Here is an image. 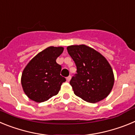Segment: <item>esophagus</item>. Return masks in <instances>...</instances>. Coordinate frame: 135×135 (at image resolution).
I'll return each instance as SVG.
<instances>
[{
	"instance_id": "esophagus-1",
	"label": "esophagus",
	"mask_w": 135,
	"mask_h": 135,
	"mask_svg": "<svg viewBox=\"0 0 135 135\" xmlns=\"http://www.w3.org/2000/svg\"><path fill=\"white\" fill-rule=\"evenodd\" d=\"M71 76H69L68 77H67L66 78V80H67V81H68V82H70V80H71Z\"/></svg>"
}]
</instances>
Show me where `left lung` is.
Returning <instances> with one entry per match:
<instances>
[{"mask_svg":"<svg viewBox=\"0 0 135 135\" xmlns=\"http://www.w3.org/2000/svg\"><path fill=\"white\" fill-rule=\"evenodd\" d=\"M67 50L77 68L70 82L75 95L92 103L107 97L114 86V76L105 58L84 45H71Z\"/></svg>","mask_w":135,"mask_h":135,"instance_id":"obj_1","label":"left lung"}]
</instances>
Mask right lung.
I'll use <instances>...</instances> for the list:
<instances>
[{"mask_svg": "<svg viewBox=\"0 0 135 135\" xmlns=\"http://www.w3.org/2000/svg\"><path fill=\"white\" fill-rule=\"evenodd\" d=\"M63 47L49 46L37 54L28 63L21 76V85L26 95L36 102H44L57 95L62 83L61 66L56 59Z\"/></svg>", "mask_w": 135, "mask_h": 135, "instance_id": "1", "label": "right lung"}]
</instances>
